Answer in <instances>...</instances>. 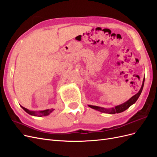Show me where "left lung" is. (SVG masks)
Wrapping results in <instances>:
<instances>
[{"label":"left lung","instance_id":"1","mask_svg":"<svg viewBox=\"0 0 157 157\" xmlns=\"http://www.w3.org/2000/svg\"><path fill=\"white\" fill-rule=\"evenodd\" d=\"M144 82H145V78L143 80V83H142L141 87L140 90V91L137 92L136 95H134V96H133L131 98L128 99V101L121 104V105H117L115 107H113V108H111V109H105L104 107H101L95 106V105H88V107H90V108H92V109H95V110L100 111L101 113H108V114L120 113L124 111L125 110H126L127 109L129 108L132 105H133V104L135 103L136 101L137 100V99L139 98L140 94L142 92V90H143V88H144Z\"/></svg>","mask_w":157,"mask_h":157}]
</instances>
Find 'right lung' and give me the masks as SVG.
<instances>
[{
  "instance_id": "1",
  "label": "right lung",
  "mask_w": 157,
  "mask_h": 157,
  "mask_svg": "<svg viewBox=\"0 0 157 157\" xmlns=\"http://www.w3.org/2000/svg\"><path fill=\"white\" fill-rule=\"evenodd\" d=\"M22 107V109L24 110L26 113H27L29 115H32V116H35V117H42V116H47L50 115V114L53 111L54 109H46V110H43V111H30L29 109H27L25 107H23L22 106H21Z\"/></svg>"
}]
</instances>
